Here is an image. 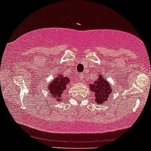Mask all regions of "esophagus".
<instances>
[{
  "mask_svg": "<svg viewBox=\"0 0 151 151\" xmlns=\"http://www.w3.org/2000/svg\"><path fill=\"white\" fill-rule=\"evenodd\" d=\"M84 77H83V74H79V80H83Z\"/></svg>",
  "mask_w": 151,
  "mask_h": 151,
  "instance_id": "esophagus-1",
  "label": "esophagus"
}]
</instances>
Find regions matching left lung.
<instances>
[{"instance_id":"1","label":"left lung","mask_w":151,"mask_h":151,"mask_svg":"<svg viewBox=\"0 0 151 151\" xmlns=\"http://www.w3.org/2000/svg\"><path fill=\"white\" fill-rule=\"evenodd\" d=\"M89 87L91 88L90 90L95 93L94 102L99 105L106 103L109 96L112 95V93L113 92L110 83L101 74H99V78L94 83L89 84Z\"/></svg>"}]
</instances>
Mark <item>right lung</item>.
I'll use <instances>...</instances> for the list:
<instances>
[{
  "mask_svg": "<svg viewBox=\"0 0 151 151\" xmlns=\"http://www.w3.org/2000/svg\"><path fill=\"white\" fill-rule=\"evenodd\" d=\"M71 79L63 75V74H58L55 78L47 86L49 93L52 97L55 99L56 101H62L63 93L66 89L67 85L70 83Z\"/></svg>",
  "mask_w": 151,
  "mask_h": 151,
  "instance_id": "add662e5",
  "label": "right lung"
}]
</instances>
